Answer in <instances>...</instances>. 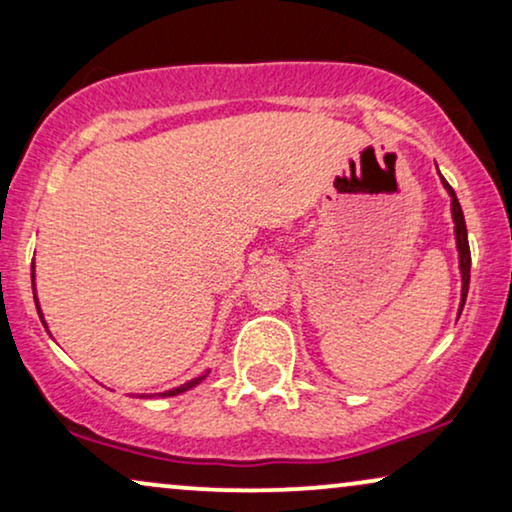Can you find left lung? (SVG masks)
Masks as SVG:
<instances>
[{
    "label": "left lung",
    "mask_w": 512,
    "mask_h": 512,
    "mask_svg": "<svg viewBox=\"0 0 512 512\" xmlns=\"http://www.w3.org/2000/svg\"><path fill=\"white\" fill-rule=\"evenodd\" d=\"M443 179V177H440ZM443 186L447 188L452 198V219H454V235H457V249H459V270H461V305L459 314L464 310L466 296H468V282H471V249H468V233H466V221L464 212H461V205L457 200V193L452 191V186L443 179Z\"/></svg>",
    "instance_id": "obj_1"
}]
</instances>
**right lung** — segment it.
<instances>
[{"label":"right lung","instance_id":"obj_1","mask_svg":"<svg viewBox=\"0 0 512 512\" xmlns=\"http://www.w3.org/2000/svg\"><path fill=\"white\" fill-rule=\"evenodd\" d=\"M32 279H34V265H32ZM32 289H34V286H32ZM34 303H37V296H34ZM37 312H39V319H41V324L46 326V321H44V314H41V307H39V303H37ZM200 380H205V375H202V377H195V380L186 382V384H181V387H177V389H170V391H165V394H158V396H177V394H184V391L193 389L195 384H200Z\"/></svg>","mask_w":512,"mask_h":512}]
</instances>
